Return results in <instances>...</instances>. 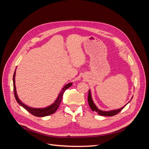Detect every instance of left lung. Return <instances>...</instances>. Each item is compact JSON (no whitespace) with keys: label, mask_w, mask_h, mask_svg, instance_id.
Here are the masks:
<instances>
[{"label":"left lung","mask_w":149,"mask_h":149,"mask_svg":"<svg viewBox=\"0 0 149 149\" xmlns=\"http://www.w3.org/2000/svg\"><path fill=\"white\" fill-rule=\"evenodd\" d=\"M133 97H132L131 100H130V101L132 100ZM88 103H89V106L90 107V108H91V110L93 111H95L97 113L100 115V116H115L117 114H118L119 112H120L122 110H123L124 107L129 102H130V101H129L127 104L125 106H124L123 107H122L120 108H119V109H113V110H110V111H102V110H101L100 109H98V107L96 106L95 104H94L93 100V98H92V95H91V90L89 89V94H88Z\"/></svg>","instance_id":"left-lung-1"}]
</instances>
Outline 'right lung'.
<instances>
[{
  "instance_id": "add662e5",
  "label": "right lung",
  "mask_w": 149,
  "mask_h": 149,
  "mask_svg": "<svg viewBox=\"0 0 149 149\" xmlns=\"http://www.w3.org/2000/svg\"><path fill=\"white\" fill-rule=\"evenodd\" d=\"M15 73H16V69L15 70L14 74H13V91H14V96L15 97V100L20 106L23 107L25 109H26L28 112H29L30 113H31V114H33L36 117H45V116H47L55 113V112L57 110L58 107H59L60 104V102L61 101L62 97H63V95L64 92L68 88H69L70 86H71L72 84H73L72 83H69L66 84L65 86L62 88L61 92L59 93V94H58L56 100L54 101V102L52 103L51 105L43 108H35V107L28 106L27 105L25 104L23 102L20 101L19 97H18L17 91H16V86H15Z\"/></svg>"
}]
</instances>
